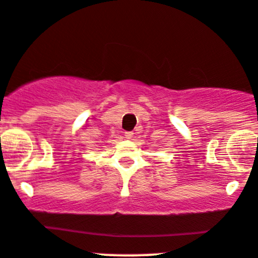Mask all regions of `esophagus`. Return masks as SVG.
Segmentation results:
<instances>
[{
    "mask_svg": "<svg viewBox=\"0 0 258 258\" xmlns=\"http://www.w3.org/2000/svg\"><path fill=\"white\" fill-rule=\"evenodd\" d=\"M132 136H134V132H131V131L124 132V137H126V139H132Z\"/></svg>",
    "mask_w": 258,
    "mask_h": 258,
    "instance_id": "34e87169",
    "label": "esophagus"
}]
</instances>
